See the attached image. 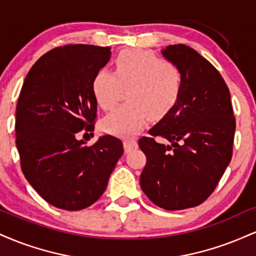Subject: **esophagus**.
<instances>
[{"mask_svg": "<svg viewBox=\"0 0 256 256\" xmlns=\"http://www.w3.org/2000/svg\"><path fill=\"white\" fill-rule=\"evenodd\" d=\"M137 148V142L134 140H124V149L125 152H130L131 149Z\"/></svg>", "mask_w": 256, "mask_h": 256, "instance_id": "1", "label": "esophagus"}]
</instances>
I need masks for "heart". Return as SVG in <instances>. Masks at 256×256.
Here are the masks:
<instances>
[{"label": "heart", "instance_id": "obj_1", "mask_svg": "<svg viewBox=\"0 0 256 256\" xmlns=\"http://www.w3.org/2000/svg\"><path fill=\"white\" fill-rule=\"evenodd\" d=\"M116 71L102 68L94 76L92 94L102 110L118 102L122 88L128 101L102 120V128L118 136H132L144 128L149 116L162 119L177 104L183 89L180 68L150 52L128 49L116 58Z\"/></svg>", "mask_w": 256, "mask_h": 256}]
</instances>
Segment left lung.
<instances>
[{
    "label": "left lung",
    "mask_w": 256,
    "mask_h": 256,
    "mask_svg": "<svg viewBox=\"0 0 256 256\" xmlns=\"http://www.w3.org/2000/svg\"><path fill=\"white\" fill-rule=\"evenodd\" d=\"M183 74L177 104L142 137L146 156L140 188L152 202L167 210L195 207L208 198L232 156L236 120L230 91L216 67L184 44L161 50ZM166 138L171 145L154 140Z\"/></svg>",
    "instance_id": "obj_1"
}]
</instances>
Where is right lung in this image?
I'll return each mask as SVG.
<instances>
[{"label": "right lung", "mask_w": 256, "mask_h": 256, "mask_svg": "<svg viewBox=\"0 0 256 256\" xmlns=\"http://www.w3.org/2000/svg\"><path fill=\"white\" fill-rule=\"evenodd\" d=\"M110 54V46H58L38 58L20 91L16 143L22 173L48 204L61 210L95 204L124 152L122 140L110 134L90 146L76 137L94 131L98 102L91 84Z\"/></svg>", "instance_id": "obj_1"}]
</instances>
